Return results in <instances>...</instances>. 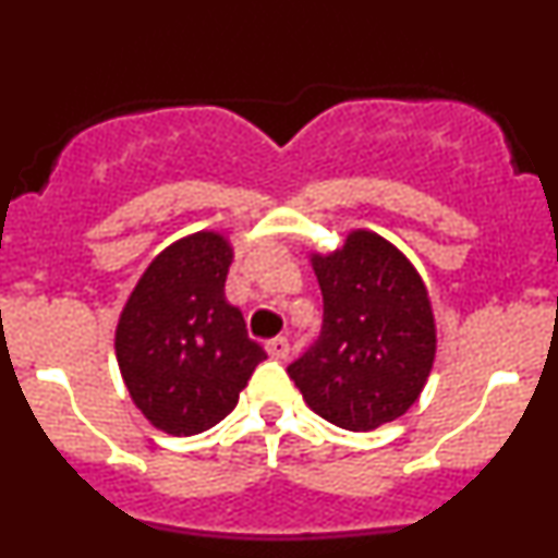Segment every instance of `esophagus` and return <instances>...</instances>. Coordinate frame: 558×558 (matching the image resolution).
I'll return each mask as SVG.
<instances>
[{
    "label": "esophagus",
    "instance_id": "esophagus-1",
    "mask_svg": "<svg viewBox=\"0 0 558 558\" xmlns=\"http://www.w3.org/2000/svg\"><path fill=\"white\" fill-rule=\"evenodd\" d=\"M265 349L272 360H286L288 351H291V343H288L283 336H278V338H272V341H267Z\"/></svg>",
    "mask_w": 558,
    "mask_h": 558
}]
</instances>
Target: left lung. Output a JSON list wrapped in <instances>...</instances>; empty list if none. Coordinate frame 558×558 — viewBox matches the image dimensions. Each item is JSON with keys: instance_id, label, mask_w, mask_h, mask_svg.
<instances>
[{"instance_id": "left-lung-1", "label": "left lung", "mask_w": 558, "mask_h": 558, "mask_svg": "<svg viewBox=\"0 0 558 558\" xmlns=\"http://www.w3.org/2000/svg\"><path fill=\"white\" fill-rule=\"evenodd\" d=\"M312 267L323 330L288 375L312 412L343 430L399 420L420 399L438 349L425 280L401 248L362 228L336 252L312 254Z\"/></svg>"}]
</instances>
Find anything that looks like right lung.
I'll list each match as a JSON object with an SVG mask.
<instances>
[{"instance_id": "1", "label": "right lung", "mask_w": 558, "mask_h": 558, "mask_svg": "<svg viewBox=\"0 0 558 558\" xmlns=\"http://www.w3.org/2000/svg\"><path fill=\"white\" fill-rule=\"evenodd\" d=\"M233 246L198 230L151 259L128 296L114 354L128 393L157 430L196 435L233 412L265 349L226 299Z\"/></svg>"}]
</instances>
